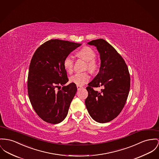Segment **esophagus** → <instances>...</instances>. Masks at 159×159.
I'll return each instance as SVG.
<instances>
[{"label":"esophagus","instance_id":"obj_1","mask_svg":"<svg viewBox=\"0 0 159 159\" xmlns=\"http://www.w3.org/2000/svg\"><path fill=\"white\" fill-rule=\"evenodd\" d=\"M76 87H77V89L79 90V89H80L81 88H82L83 87H82V86H80V85H76Z\"/></svg>","mask_w":159,"mask_h":159}]
</instances>
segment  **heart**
Wrapping results in <instances>:
<instances>
[{"label":"heart","instance_id":"obj_1","mask_svg":"<svg viewBox=\"0 0 159 159\" xmlns=\"http://www.w3.org/2000/svg\"><path fill=\"white\" fill-rule=\"evenodd\" d=\"M76 55L78 57L84 59L87 61V68L91 72L95 71L98 65L95 60L96 53L95 51L88 46H85L79 50ZM64 67L68 73H72L74 70V60L70 56H67L64 60ZM90 79V75L87 72H78L72 75L70 78V82L77 85H83L87 83Z\"/></svg>","mask_w":159,"mask_h":159}]
</instances>
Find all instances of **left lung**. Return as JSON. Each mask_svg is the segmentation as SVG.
I'll list each match as a JSON object with an SVG mask.
<instances>
[{
  "instance_id": "obj_1",
  "label": "left lung",
  "mask_w": 159,
  "mask_h": 159,
  "mask_svg": "<svg viewBox=\"0 0 159 159\" xmlns=\"http://www.w3.org/2000/svg\"><path fill=\"white\" fill-rule=\"evenodd\" d=\"M88 44L96 48L101 66L98 74L86 88L89 95L85 104L93 120L106 123L116 117L125 106L130 88V76L123 58L105 40H94ZM93 87L103 89L98 92Z\"/></svg>"
}]
</instances>
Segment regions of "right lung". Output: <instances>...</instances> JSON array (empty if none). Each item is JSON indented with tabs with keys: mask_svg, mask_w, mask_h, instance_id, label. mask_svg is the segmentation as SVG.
<instances>
[{
	"mask_svg": "<svg viewBox=\"0 0 159 159\" xmlns=\"http://www.w3.org/2000/svg\"><path fill=\"white\" fill-rule=\"evenodd\" d=\"M81 44L58 39L43 43L36 50L30 65L28 92L32 107L44 121L56 124L67 116L77 91L69 80L64 60ZM60 85L61 90H57Z\"/></svg>",
	"mask_w": 159,
	"mask_h": 159,
	"instance_id": "right-lung-1",
	"label": "right lung"
}]
</instances>
